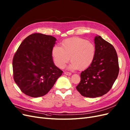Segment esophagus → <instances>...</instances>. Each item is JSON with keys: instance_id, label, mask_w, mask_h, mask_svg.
Here are the masks:
<instances>
[{"instance_id": "esophagus-1", "label": "esophagus", "mask_w": 130, "mask_h": 130, "mask_svg": "<svg viewBox=\"0 0 130 130\" xmlns=\"http://www.w3.org/2000/svg\"><path fill=\"white\" fill-rule=\"evenodd\" d=\"M64 74L67 75V76H71V74H72V73H71V72H65Z\"/></svg>"}]
</instances>
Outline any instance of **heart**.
Here are the masks:
<instances>
[{
    "instance_id": "obj_1",
    "label": "heart",
    "mask_w": 130,
    "mask_h": 130,
    "mask_svg": "<svg viewBox=\"0 0 130 130\" xmlns=\"http://www.w3.org/2000/svg\"><path fill=\"white\" fill-rule=\"evenodd\" d=\"M96 53L93 43L79 37H74L64 40L61 47L54 46L52 49V56L54 64L60 69L65 68L70 60L71 70H83L92 63Z\"/></svg>"
}]
</instances>
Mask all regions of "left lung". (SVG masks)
Listing matches in <instances>:
<instances>
[{
    "label": "left lung",
    "instance_id": "left-lung-1",
    "mask_svg": "<svg viewBox=\"0 0 130 130\" xmlns=\"http://www.w3.org/2000/svg\"><path fill=\"white\" fill-rule=\"evenodd\" d=\"M96 53L91 65L80 74L76 89L84 97L95 98L110 90L119 73L118 58L113 45L100 36L94 38Z\"/></svg>",
    "mask_w": 130,
    "mask_h": 130
}]
</instances>
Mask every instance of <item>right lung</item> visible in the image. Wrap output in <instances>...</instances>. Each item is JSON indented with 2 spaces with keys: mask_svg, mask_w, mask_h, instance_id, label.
<instances>
[{
  "mask_svg": "<svg viewBox=\"0 0 130 130\" xmlns=\"http://www.w3.org/2000/svg\"><path fill=\"white\" fill-rule=\"evenodd\" d=\"M56 40L51 36L33 33L17 50L12 61L13 79L26 95H45L61 76L62 71L54 65L52 56Z\"/></svg>",
  "mask_w": 130,
  "mask_h": 130,
  "instance_id": "1",
  "label": "right lung"
}]
</instances>
